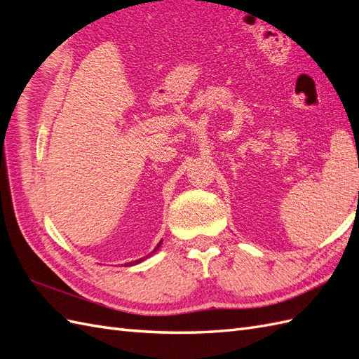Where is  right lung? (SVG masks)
Segmentation results:
<instances>
[{"mask_svg":"<svg viewBox=\"0 0 359 359\" xmlns=\"http://www.w3.org/2000/svg\"><path fill=\"white\" fill-rule=\"evenodd\" d=\"M161 243H163V241H160V243H158V244H157V247H156V248H154V250H153V253H149V255H148V256H151V255H154V253H156V252H157V250H158V248H160V245H161ZM148 256H145V257H142V259H137V260H135V262H130V264H126V266H132V265H135V264H139V262H142V260H145V259H147V257H148Z\"/></svg>","mask_w":359,"mask_h":359,"instance_id":"obj_1","label":"right lung"}]
</instances>
